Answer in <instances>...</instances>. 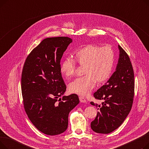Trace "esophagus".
<instances>
[{"label":"esophagus","mask_w":149,"mask_h":149,"mask_svg":"<svg viewBox=\"0 0 149 149\" xmlns=\"http://www.w3.org/2000/svg\"><path fill=\"white\" fill-rule=\"evenodd\" d=\"M79 99H80V101L81 103H86V99L83 97H79Z\"/></svg>","instance_id":"34e87169"}]
</instances>
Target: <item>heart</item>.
<instances>
[{
  "mask_svg": "<svg viewBox=\"0 0 149 149\" xmlns=\"http://www.w3.org/2000/svg\"><path fill=\"white\" fill-rule=\"evenodd\" d=\"M76 61L84 66L83 77H78L69 84L72 92L87 95L94 87L95 82L102 83L110 78L114 66L115 52L110 46L93 44L86 45L74 53ZM75 61L66 57L61 63V72L67 77H72L75 70Z\"/></svg>",
  "mask_w": 149,
  "mask_h": 149,
  "instance_id": "obj_1",
  "label": "heart"
}]
</instances>
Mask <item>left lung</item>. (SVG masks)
I'll return each instance as SVG.
<instances>
[{"instance_id":"8db88e82","label":"left lung","mask_w":149,"mask_h":149,"mask_svg":"<svg viewBox=\"0 0 149 149\" xmlns=\"http://www.w3.org/2000/svg\"><path fill=\"white\" fill-rule=\"evenodd\" d=\"M119 59L115 71L107 83L93 96L103 100L101 105L91 102L100 110L91 122V129L96 133L107 134L118 128L129 115L134 97V72L127 54L118 45Z\"/></svg>"}]
</instances>
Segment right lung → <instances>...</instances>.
<instances>
[{
	"label": "right lung",
	"instance_id": "obj_1",
	"mask_svg": "<svg viewBox=\"0 0 149 149\" xmlns=\"http://www.w3.org/2000/svg\"><path fill=\"white\" fill-rule=\"evenodd\" d=\"M72 42L68 37L46 38L30 52L23 65L21 88L25 111L34 126L46 135L64 132L69 112L80 102L77 94L60 98L66 89L60 60Z\"/></svg>",
	"mask_w": 149,
	"mask_h": 149
}]
</instances>
